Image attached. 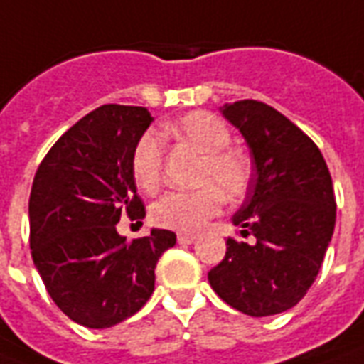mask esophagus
I'll return each instance as SVG.
<instances>
[{
    "label": "esophagus",
    "instance_id": "esophagus-1",
    "mask_svg": "<svg viewBox=\"0 0 364 364\" xmlns=\"http://www.w3.org/2000/svg\"><path fill=\"white\" fill-rule=\"evenodd\" d=\"M196 235H192V232H180L178 235V244H192L196 242Z\"/></svg>",
    "mask_w": 364,
    "mask_h": 364
}]
</instances>
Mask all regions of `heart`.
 Instances as JSON below:
<instances>
[{"label": "heart", "instance_id": "heart-1", "mask_svg": "<svg viewBox=\"0 0 364 364\" xmlns=\"http://www.w3.org/2000/svg\"><path fill=\"white\" fill-rule=\"evenodd\" d=\"M180 141L203 153L198 190L166 192L153 203L151 219L159 227L193 232L219 213L223 196L240 200L248 192L252 164L240 151L229 149L227 124L209 112H190L164 127ZM132 174L143 192H155L163 174V145L156 134L147 132L137 141L132 155Z\"/></svg>", "mask_w": 364, "mask_h": 364}]
</instances>
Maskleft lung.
Segmentation results:
<instances>
[{"instance_id":"left-lung-1","label":"left lung","mask_w":364,"mask_h":364,"mask_svg":"<svg viewBox=\"0 0 364 364\" xmlns=\"http://www.w3.org/2000/svg\"><path fill=\"white\" fill-rule=\"evenodd\" d=\"M221 112L250 149L254 172L232 225L254 242L229 238L209 285L248 316H273L293 309L320 272L336 227L330 171L316 143L269 105L238 100Z\"/></svg>"}]
</instances>
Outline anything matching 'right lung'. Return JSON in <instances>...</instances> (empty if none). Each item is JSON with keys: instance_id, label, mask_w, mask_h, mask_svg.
<instances>
[{"instance_id": "obj_1", "label": "right lung", "mask_w": 364, "mask_h": 364, "mask_svg": "<svg viewBox=\"0 0 364 364\" xmlns=\"http://www.w3.org/2000/svg\"><path fill=\"white\" fill-rule=\"evenodd\" d=\"M143 106L105 105L70 127L34 174L28 221L33 262L52 301L85 328H112L155 291V267L176 235L151 229L127 242L122 213L145 217L132 155L151 126Z\"/></svg>"}]
</instances>
